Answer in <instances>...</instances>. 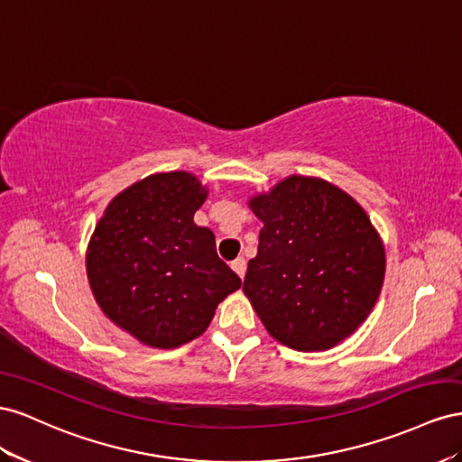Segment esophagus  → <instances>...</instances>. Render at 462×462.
Wrapping results in <instances>:
<instances>
[{"label": "esophagus", "instance_id": "34e87169", "mask_svg": "<svg viewBox=\"0 0 462 462\" xmlns=\"http://www.w3.org/2000/svg\"><path fill=\"white\" fill-rule=\"evenodd\" d=\"M230 267L234 269V273H236V274L240 276V279H244V274H245V259H244V257L234 259Z\"/></svg>", "mask_w": 462, "mask_h": 462}]
</instances>
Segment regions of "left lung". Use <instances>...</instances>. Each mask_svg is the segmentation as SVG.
<instances>
[{"label":"left lung","mask_w":462,"mask_h":462,"mask_svg":"<svg viewBox=\"0 0 462 462\" xmlns=\"http://www.w3.org/2000/svg\"><path fill=\"white\" fill-rule=\"evenodd\" d=\"M263 222L244 292L269 335L288 348L328 350L379 298L385 249L365 210L319 178L290 176L255 195Z\"/></svg>","instance_id":"1"}]
</instances>
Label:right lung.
I'll return each instance as SVG.
<instances>
[{
	"mask_svg": "<svg viewBox=\"0 0 462 462\" xmlns=\"http://www.w3.org/2000/svg\"><path fill=\"white\" fill-rule=\"evenodd\" d=\"M205 199L193 174H154L116 195L92 234V294L143 345L176 348L203 335L217 306L242 286L218 259L215 234L193 222Z\"/></svg>",
	"mask_w": 462,
	"mask_h": 462,
	"instance_id": "add662e5",
	"label": "right lung"
}]
</instances>
